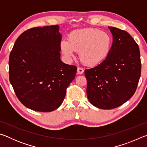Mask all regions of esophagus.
Masks as SVG:
<instances>
[{"label":"esophagus","instance_id":"34e87169","mask_svg":"<svg viewBox=\"0 0 147 147\" xmlns=\"http://www.w3.org/2000/svg\"><path fill=\"white\" fill-rule=\"evenodd\" d=\"M84 71V70L82 68H81V67L77 68V73H78V74H83Z\"/></svg>","mask_w":147,"mask_h":147}]
</instances>
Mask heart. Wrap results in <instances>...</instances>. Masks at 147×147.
<instances>
[{"label": "heart", "mask_w": 147, "mask_h": 147, "mask_svg": "<svg viewBox=\"0 0 147 147\" xmlns=\"http://www.w3.org/2000/svg\"><path fill=\"white\" fill-rule=\"evenodd\" d=\"M113 39L110 34L95 28L77 30L70 34L69 41L62 40L60 49L67 58L71 59L74 51L80 52V58L88 66L103 61L110 53Z\"/></svg>", "instance_id": "heart-1"}]
</instances>
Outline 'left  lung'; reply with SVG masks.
<instances>
[{"mask_svg":"<svg viewBox=\"0 0 147 147\" xmlns=\"http://www.w3.org/2000/svg\"><path fill=\"white\" fill-rule=\"evenodd\" d=\"M108 28L113 36L110 53L100 64L84 72L89 101L103 109L120 106L133 96L141 71L140 52L132 37L117 28Z\"/></svg>","mask_w":147,"mask_h":147,"instance_id":"left-lung-1","label":"left lung"}]
</instances>
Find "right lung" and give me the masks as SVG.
<instances>
[{
	"label": "right lung",
	"mask_w": 147,
	"mask_h": 147,
	"mask_svg": "<svg viewBox=\"0 0 147 147\" xmlns=\"http://www.w3.org/2000/svg\"><path fill=\"white\" fill-rule=\"evenodd\" d=\"M58 25L36 27L22 33L9 58V78L17 98L32 110L49 112L63 102L77 68L60 59Z\"/></svg>",
	"instance_id": "right-lung-1"
}]
</instances>
